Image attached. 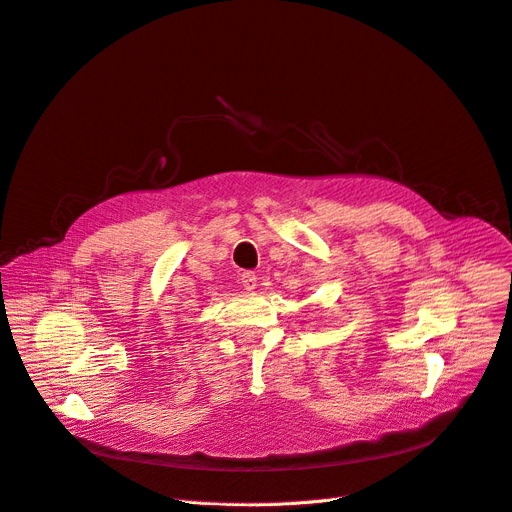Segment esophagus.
Listing matches in <instances>:
<instances>
[{
  "instance_id": "obj_1",
  "label": "esophagus",
  "mask_w": 512,
  "mask_h": 512,
  "mask_svg": "<svg viewBox=\"0 0 512 512\" xmlns=\"http://www.w3.org/2000/svg\"><path fill=\"white\" fill-rule=\"evenodd\" d=\"M242 285H244V289L246 291H256V287H258V281H256V274L252 272V270H246V272H242Z\"/></svg>"
}]
</instances>
